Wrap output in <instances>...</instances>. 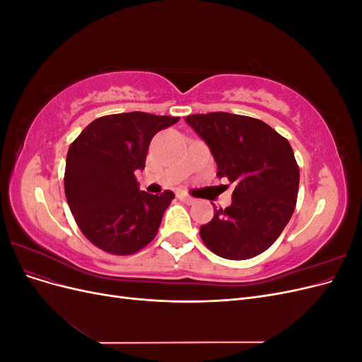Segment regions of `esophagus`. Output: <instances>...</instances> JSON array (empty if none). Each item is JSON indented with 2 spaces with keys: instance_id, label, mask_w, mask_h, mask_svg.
<instances>
[{
  "instance_id": "34e87169",
  "label": "esophagus",
  "mask_w": 362,
  "mask_h": 362,
  "mask_svg": "<svg viewBox=\"0 0 362 362\" xmlns=\"http://www.w3.org/2000/svg\"><path fill=\"white\" fill-rule=\"evenodd\" d=\"M178 199L182 201V202H185V204H189V205H192V204L196 202L194 198H192V196H187V194H178Z\"/></svg>"
}]
</instances>
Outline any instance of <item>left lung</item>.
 Masks as SVG:
<instances>
[{"instance_id": "1", "label": "left lung", "mask_w": 362, "mask_h": 362, "mask_svg": "<svg viewBox=\"0 0 362 362\" xmlns=\"http://www.w3.org/2000/svg\"><path fill=\"white\" fill-rule=\"evenodd\" d=\"M185 122L210 146L217 177L235 184L233 204L201 226L202 242L226 259L259 255L276 242L298 201L300 175L288 140L242 115H190Z\"/></svg>"}]
</instances>
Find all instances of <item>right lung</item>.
I'll return each mask as SVG.
<instances>
[{"mask_svg":"<svg viewBox=\"0 0 362 362\" xmlns=\"http://www.w3.org/2000/svg\"><path fill=\"white\" fill-rule=\"evenodd\" d=\"M180 117L144 112L95 119L68 151L64 194L80 231L112 255H131L149 245L175 194L139 190L148 148L160 129Z\"/></svg>","mask_w":362,"mask_h":362,"instance_id":"add662e5","label":"right lung"}]
</instances>
